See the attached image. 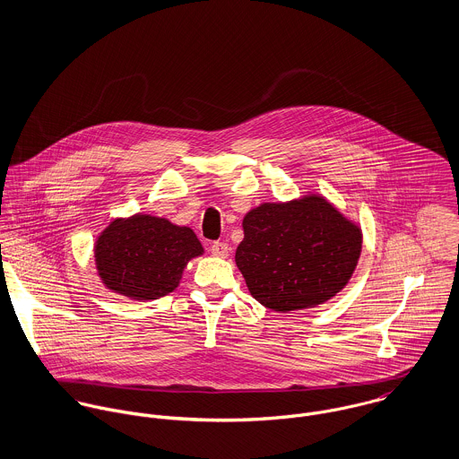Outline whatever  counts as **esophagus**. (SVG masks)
Masks as SVG:
<instances>
[{
  "mask_svg": "<svg viewBox=\"0 0 459 459\" xmlns=\"http://www.w3.org/2000/svg\"><path fill=\"white\" fill-rule=\"evenodd\" d=\"M210 251H212V255H213V256L226 258V256H228V253H230V247H228V244H226V242H213V244L210 246Z\"/></svg>",
  "mask_w": 459,
  "mask_h": 459,
  "instance_id": "esophagus-1",
  "label": "esophagus"
}]
</instances>
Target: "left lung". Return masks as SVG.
Instances as JSON below:
<instances>
[{"mask_svg": "<svg viewBox=\"0 0 459 459\" xmlns=\"http://www.w3.org/2000/svg\"><path fill=\"white\" fill-rule=\"evenodd\" d=\"M235 262L251 295L272 311L316 307L350 281L362 231L318 195L263 203L244 217Z\"/></svg>", "mask_w": 459, "mask_h": 459, "instance_id": "left-lung-1", "label": "left lung"}]
</instances>
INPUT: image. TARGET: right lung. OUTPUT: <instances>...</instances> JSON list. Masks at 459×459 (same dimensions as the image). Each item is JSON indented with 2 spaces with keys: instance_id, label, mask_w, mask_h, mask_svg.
<instances>
[{
  "instance_id": "1",
  "label": "right lung",
  "mask_w": 459,
  "mask_h": 459,
  "mask_svg": "<svg viewBox=\"0 0 459 459\" xmlns=\"http://www.w3.org/2000/svg\"><path fill=\"white\" fill-rule=\"evenodd\" d=\"M104 286L132 300H155L178 288L184 268L203 255L195 231L162 217L115 219L95 242Z\"/></svg>"
}]
</instances>
